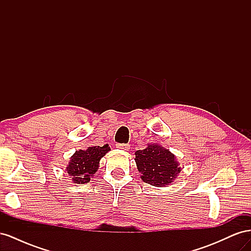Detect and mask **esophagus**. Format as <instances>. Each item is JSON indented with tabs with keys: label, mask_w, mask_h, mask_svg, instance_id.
I'll list each match as a JSON object with an SVG mask.
<instances>
[{
	"label": "esophagus",
	"mask_w": 251,
	"mask_h": 251,
	"mask_svg": "<svg viewBox=\"0 0 251 251\" xmlns=\"http://www.w3.org/2000/svg\"><path fill=\"white\" fill-rule=\"evenodd\" d=\"M116 147L117 149L123 150V151H128V149H130V146H128L127 143H118Z\"/></svg>",
	"instance_id": "1"
}]
</instances>
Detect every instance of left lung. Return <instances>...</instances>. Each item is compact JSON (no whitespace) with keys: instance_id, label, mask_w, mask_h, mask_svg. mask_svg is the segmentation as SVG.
I'll return each mask as SVG.
<instances>
[{"instance_id":"1","label":"left lung","mask_w":251,"mask_h":251,"mask_svg":"<svg viewBox=\"0 0 251 251\" xmlns=\"http://www.w3.org/2000/svg\"><path fill=\"white\" fill-rule=\"evenodd\" d=\"M135 162L142 181L157 187L171 184L181 172L175 155L156 143L136 151Z\"/></svg>"}]
</instances>
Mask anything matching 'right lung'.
<instances>
[{"instance_id":"add662e5","label":"right lung","mask_w":251,"mask_h":251,"mask_svg":"<svg viewBox=\"0 0 251 251\" xmlns=\"http://www.w3.org/2000/svg\"><path fill=\"white\" fill-rule=\"evenodd\" d=\"M109 151V146L105 144L103 147H90L85 151L79 150L75 151L66 168L74 183H88L97 172L100 159Z\"/></svg>"}]
</instances>
